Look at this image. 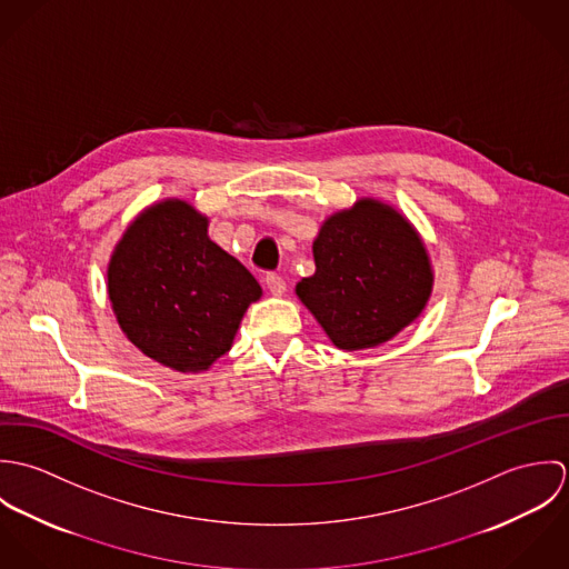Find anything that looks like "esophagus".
I'll list each match as a JSON object with an SVG mask.
<instances>
[{"mask_svg":"<svg viewBox=\"0 0 569 569\" xmlns=\"http://www.w3.org/2000/svg\"><path fill=\"white\" fill-rule=\"evenodd\" d=\"M264 284L271 296H284V291H287V282L278 273H267Z\"/></svg>","mask_w":569,"mask_h":569,"instance_id":"1","label":"esophagus"}]
</instances>
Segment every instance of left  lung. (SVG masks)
<instances>
[{
	"instance_id": "8db88e82",
	"label": "left lung",
	"mask_w": 569,
	"mask_h": 569,
	"mask_svg": "<svg viewBox=\"0 0 569 569\" xmlns=\"http://www.w3.org/2000/svg\"><path fill=\"white\" fill-rule=\"evenodd\" d=\"M316 273L296 284L300 302L341 350L377 348L427 307L433 269L425 241L395 206L361 197L332 212L313 241Z\"/></svg>"
}]
</instances>
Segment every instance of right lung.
I'll use <instances>...</instances> for the list:
<instances>
[{
	"mask_svg": "<svg viewBox=\"0 0 569 569\" xmlns=\"http://www.w3.org/2000/svg\"><path fill=\"white\" fill-rule=\"evenodd\" d=\"M208 217L183 199L144 208L116 243L107 293L127 339L177 372H203L226 355L262 289L208 237Z\"/></svg>",
	"mask_w": 569,
	"mask_h": 569,
	"instance_id": "1",
	"label": "right lung"
}]
</instances>
